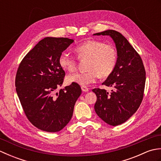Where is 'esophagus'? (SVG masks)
<instances>
[{"label":"esophagus","instance_id":"34e87169","mask_svg":"<svg viewBox=\"0 0 161 161\" xmlns=\"http://www.w3.org/2000/svg\"><path fill=\"white\" fill-rule=\"evenodd\" d=\"M81 90H82V91L84 92H88V88H87L86 86H82L81 87Z\"/></svg>","mask_w":161,"mask_h":161}]
</instances>
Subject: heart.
<instances>
[{"label": "heart", "instance_id": "1", "mask_svg": "<svg viewBox=\"0 0 161 161\" xmlns=\"http://www.w3.org/2000/svg\"><path fill=\"white\" fill-rule=\"evenodd\" d=\"M75 52L80 60H87L84 73H75L68 75V84L81 86L94 83L98 77L105 78L114 70L118 59L116 49L111 44L97 40H88L75 47ZM59 64L64 70L73 72L77 69V60L70 54L64 53L59 58Z\"/></svg>", "mask_w": 161, "mask_h": 161}]
</instances>
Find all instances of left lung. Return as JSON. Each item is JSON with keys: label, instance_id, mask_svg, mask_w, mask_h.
I'll return each mask as SVG.
<instances>
[{"label": "left lung", "instance_id": "1", "mask_svg": "<svg viewBox=\"0 0 161 161\" xmlns=\"http://www.w3.org/2000/svg\"><path fill=\"white\" fill-rule=\"evenodd\" d=\"M93 35L110 36L115 43L118 59L114 70L102 84L112 87L111 93L94 88L97 101L95 111L111 126L125 122L138 110L142 101L146 73L142 60L122 34L108 30Z\"/></svg>", "mask_w": 161, "mask_h": 161}]
</instances>
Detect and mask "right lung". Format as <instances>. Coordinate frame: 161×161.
Listing matches in <instances>:
<instances>
[{
    "label": "right lung",
    "mask_w": 161,
    "mask_h": 161,
    "mask_svg": "<svg viewBox=\"0 0 161 161\" xmlns=\"http://www.w3.org/2000/svg\"><path fill=\"white\" fill-rule=\"evenodd\" d=\"M73 42L64 37H46L24 57L17 70L16 90L24 113L42 131L57 132L65 127L81 93L77 84L55 93L65 77L59 58Z\"/></svg>",
    "instance_id": "1"
}]
</instances>
